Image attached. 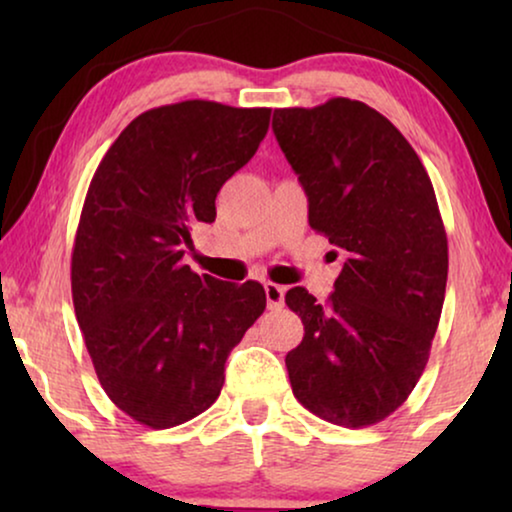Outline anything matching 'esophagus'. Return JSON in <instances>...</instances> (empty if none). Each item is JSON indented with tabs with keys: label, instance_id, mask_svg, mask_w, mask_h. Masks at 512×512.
Wrapping results in <instances>:
<instances>
[{
	"label": "esophagus",
	"instance_id": "34e87169",
	"mask_svg": "<svg viewBox=\"0 0 512 512\" xmlns=\"http://www.w3.org/2000/svg\"><path fill=\"white\" fill-rule=\"evenodd\" d=\"M265 298H268L270 310H279L284 305V286L268 282L265 284Z\"/></svg>",
	"mask_w": 512,
	"mask_h": 512
}]
</instances>
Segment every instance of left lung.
Wrapping results in <instances>:
<instances>
[{
	"instance_id": "left-lung-1",
	"label": "left lung",
	"mask_w": 512,
	"mask_h": 512,
	"mask_svg": "<svg viewBox=\"0 0 512 512\" xmlns=\"http://www.w3.org/2000/svg\"><path fill=\"white\" fill-rule=\"evenodd\" d=\"M272 130L305 188L310 226L345 251L324 305L303 286L286 293L305 326L286 354L293 396L331 424H377L415 389L443 312L436 193L408 139L359 100L275 109Z\"/></svg>"
}]
</instances>
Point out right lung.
Returning a JSON list of instances; mask_svg holds the SVG:
<instances>
[{"label": "right lung", "instance_id": "right-lung-1", "mask_svg": "<svg viewBox=\"0 0 512 512\" xmlns=\"http://www.w3.org/2000/svg\"><path fill=\"white\" fill-rule=\"evenodd\" d=\"M270 109H149L104 153L72 251V298L97 380L135 422L170 429L221 394L226 359L265 310L258 282L184 265L191 230L263 142Z\"/></svg>", "mask_w": 512, "mask_h": 512}]
</instances>
